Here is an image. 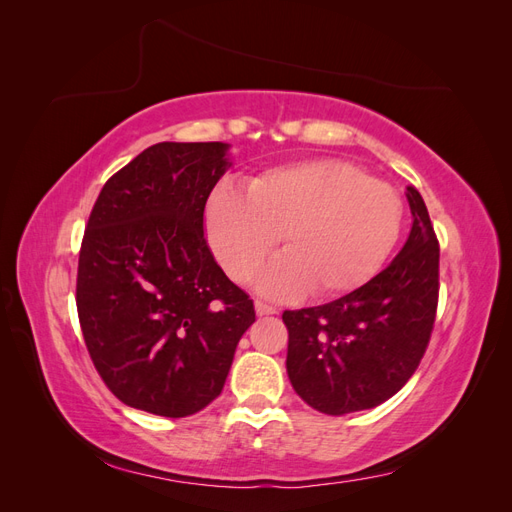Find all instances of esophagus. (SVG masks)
<instances>
[{"instance_id": "obj_1", "label": "esophagus", "mask_w": 512, "mask_h": 512, "mask_svg": "<svg viewBox=\"0 0 512 512\" xmlns=\"http://www.w3.org/2000/svg\"><path fill=\"white\" fill-rule=\"evenodd\" d=\"M256 314H258V316H273V314H277V312H275V307H271V305H267V303H262V301H256Z\"/></svg>"}]
</instances>
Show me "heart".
Returning <instances> with one entry per match:
<instances>
[{
  "label": "heart",
  "instance_id": "1",
  "mask_svg": "<svg viewBox=\"0 0 512 512\" xmlns=\"http://www.w3.org/2000/svg\"><path fill=\"white\" fill-rule=\"evenodd\" d=\"M404 203L389 183L344 160H305L247 179L245 192L218 185L207 200L211 250L235 282L258 280L267 297L286 299L314 288L339 297L367 284L397 243Z\"/></svg>",
  "mask_w": 512,
  "mask_h": 512
}]
</instances>
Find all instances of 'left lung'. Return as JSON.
<instances>
[{"instance_id":"left-lung-1","label":"left lung","mask_w":512,"mask_h":512,"mask_svg":"<svg viewBox=\"0 0 512 512\" xmlns=\"http://www.w3.org/2000/svg\"><path fill=\"white\" fill-rule=\"evenodd\" d=\"M410 235L367 284L318 307L284 312L286 371L307 406L342 416L391 399L421 363L438 307L440 247L423 196L406 188Z\"/></svg>"}]
</instances>
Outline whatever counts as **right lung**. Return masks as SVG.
<instances>
[{
	"instance_id": "right-lung-1",
	"label": "right lung",
	"mask_w": 512,
	"mask_h": 512,
	"mask_svg": "<svg viewBox=\"0 0 512 512\" xmlns=\"http://www.w3.org/2000/svg\"><path fill=\"white\" fill-rule=\"evenodd\" d=\"M228 143H158L104 183L81 245L76 307L123 404L181 418L224 389L254 303L215 262L205 205Z\"/></svg>"
}]
</instances>
